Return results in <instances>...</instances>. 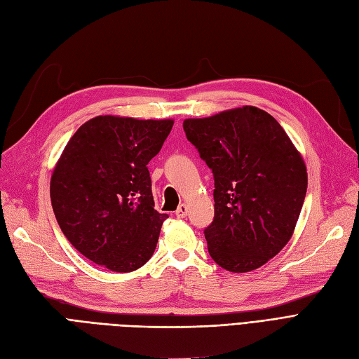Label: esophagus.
Masks as SVG:
<instances>
[{"label": "esophagus", "instance_id": "esophagus-1", "mask_svg": "<svg viewBox=\"0 0 359 359\" xmlns=\"http://www.w3.org/2000/svg\"><path fill=\"white\" fill-rule=\"evenodd\" d=\"M187 212H189L187 205L186 203H181L178 208H177V211H175V215L178 217V219H184V217H187Z\"/></svg>", "mask_w": 359, "mask_h": 359}]
</instances>
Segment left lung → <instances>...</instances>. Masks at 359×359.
<instances>
[{
  "instance_id": "left-lung-1",
  "label": "left lung",
  "mask_w": 359,
  "mask_h": 359,
  "mask_svg": "<svg viewBox=\"0 0 359 359\" xmlns=\"http://www.w3.org/2000/svg\"><path fill=\"white\" fill-rule=\"evenodd\" d=\"M214 175V220L203 231L210 256L231 273L265 265L295 231L307 169L274 116L243 106L182 123Z\"/></svg>"
}]
</instances>
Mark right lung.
<instances>
[{
  "mask_svg": "<svg viewBox=\"0 0 359 359\" xmlns=\"http://www.w3.org/2000/svg\"><path fill=\"white\" fill-rule=\"evenodd\" d=\"M172 126L100 115L64 148L50 178L52 208L62 233L91 262L132 273L153 256L169 215L154 210L147 165Z\"/></svg>",
  "mask_w": 359,
  "mask_h": 359,
  "instance_id": "obj_1",
  "label": "right lung"
}]
</instances>
